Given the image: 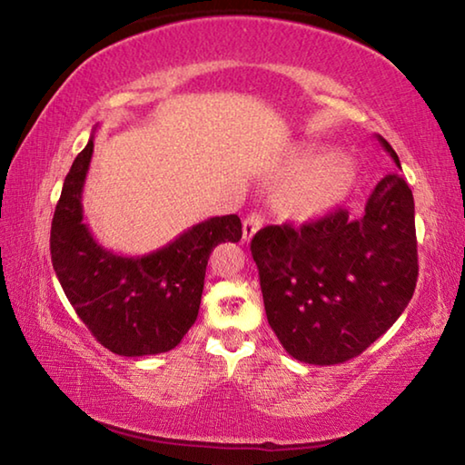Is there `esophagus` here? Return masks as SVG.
Returning <instances> with one entry per match:
<instances>
[{"mask_svg":"<svg viewBox=\"0 0 465 465\" xmlns=\"http://www.w3.org/2000/svg\"><path fill=\"white\" fill-rule=\"evenodd\" d=\"M261 227H262V217L258 213H250L246 219H243V225H242L243 242H250L252 235L261 230Z\"/></svg>","mask_w":465,"mask_h":465,"instance_id":"esophagus-1","label":"esophagus"}]
</instances>
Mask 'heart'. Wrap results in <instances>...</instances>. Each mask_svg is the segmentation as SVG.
Returning <instances> with one entry per match:
<instances>
[{"instance_id":"b5f03b06","label":"heart","mask_w":465,"mask_h":465,"mask_svg":"<svg viewBox=\"0 0 465 465\" xmlns=\"http://www.w3.org/2000/svg\"><path fill=\"white\" fill-rule=\"evenodd\" d=\"M281 178L302 180L293 186L289 201L303 217L324 213L338 201L352 178L351 162L326 147H299L281 168Z\"/></svg>"}]
</instances>
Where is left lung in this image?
I'll return each instance as SVG.
<instances>
[{"label": "left lung", "instance_id": "8db88e82", "mask_svg": "<svg viewBox=\"0 0 465 465\" xmlns=\"http://www.w3.org/2000/svg\"><path fill=\"white\" fill-rule=\"evenodd\" d=\"M377 141L400 168L388 141ZM250 250L282 349L302 363H344L388 332L412 299L419 277L412 191L391 172L361 217L338 209L299 230L269 225Z\"/></svg>", "mask_w": 465, "mask_h": 465}]
</instances>
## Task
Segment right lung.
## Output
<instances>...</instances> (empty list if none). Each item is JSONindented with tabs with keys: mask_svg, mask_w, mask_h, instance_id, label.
Wrapping results in <instances>:
<instances>
[{
	"mask_svg": "<svg viewBox=\"0 0 465 465\" xmlns=\"http://www.w3.org/2000/svg\"><path fill=\"white\" fill-rule=\"evenodd\" d=\"M94 135L63 183L51 225V261L63 291L96 341L123 357L168 352L199 316L211 250L240 242L238 215L211 217L143 256H121L94 240L82 193Z\"/></svg>",
	"mask_w": 465,
	"mask_h": 465,
	"instance_id": "right-lung-1",
	"label": "right lung"
}]
</instances>
